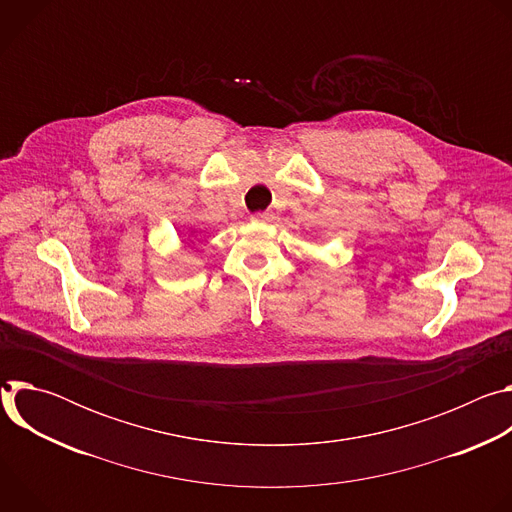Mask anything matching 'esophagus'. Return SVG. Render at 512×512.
<instances>
[{
    "label": "esophagus",
    "instance_id": "34e87169",
    "mask_svg": "<svg viewBox=\"0 0 512 512\" xmlns=\"http://www.w3.org/2000/svg\"><path fill=\"white\" fill-rule=\"evenodd\" d=\"M273 218V214L269 212V210H265V212H255V214H251V221H255V223H269Z\"/></svg>",
    "mask_w": 512,
    "mask_h": 512
}]
</instances>
